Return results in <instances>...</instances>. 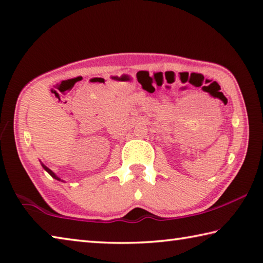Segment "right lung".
I'll list each match as a JSON object with an SVG mask.
<instances>
[{"mask_svg":"<svg viewBox=\"0 0 263 263\" xmlns=\"http://www.w3.org/2000/svg\"><path fill=\"white\" fill-rule=\"evenodd\" d=\"M41 164H42V163H41ZM42 166H44V169L47 171V173H48V174L51 176L52 178H55V179H57V180H61L59 177H57V176H56L54 173H52V171H51L49 168H47V166H46L45 164H42Z\"/></svg>","mask_w":263,"mask_h":263,"instance_id":"1","label":"right lung"}]
</instances>
